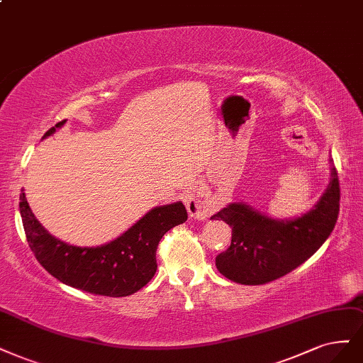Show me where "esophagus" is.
I'll list each match as a JSON object with an SVG mask.
<instances>
[{"instance_id":"34e87169","label":"esophagus","mask_w":363,"mask_h":363,"mask_svg":"<svg viewBox=\"0 0 363 363\" xmlns=\"http://www.w3.org/2000/svg\"><path fill=\"white\" fill-rule=\"evenodd\" d=\"M186 208L189 211V216L196 220H204L213 213V204H211V199L203 194L186 196Z\"/></svg>"}]
</instances>
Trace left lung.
<instances>
[{"label": "left lung", "mask_w": 363, "mask_h": 363, "mask_svg": "<svg viewBox=\"0 0 363 363\" xmlns=\"http://www.w3.org/2000/svg\"><path fill=\"white\" fill-rule=\"evenodd\" d=\"M340 179L332 168L326 192L309 213L294 220H274L246 204L234 203L211 219L233 228L231 245L216 257V267L237 284L261 285L285 277L317 252L340 215Z\"/></svg>", "instance_id": "8db88e82"}]
</instances>
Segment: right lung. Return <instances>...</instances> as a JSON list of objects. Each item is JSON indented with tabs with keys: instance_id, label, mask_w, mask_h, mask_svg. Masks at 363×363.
Segmentation results:
<instances>
[{
	"instance_id": "add662e5",
	"label": "right lung",
	"mask_w": 363,
	"mask_h": 363,
	"mask_svg": "<svg viewBox=\"0 0 363 363\" xmlns=\"http://www.w3.org/2000/svg\"><path fill=\"white\" fill-rule=\"evenodd\" d=\"M66 120L57 123L43 138ZM19 210L27 242L37 261L60 282L86 293L124 297L141 290L155 277L157 245L167 231L186 222L182 203L160 206L136 222L118 239L97 247H78L60 242L33 215L23 189Z\"/></svg>"
}]
</instances>
